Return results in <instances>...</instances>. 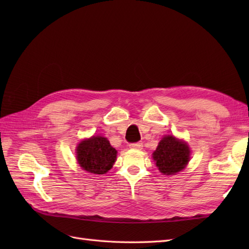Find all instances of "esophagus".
Wrapping results in <instances>:
<instances>
[{
	"instance_id": "esophagus-1",
	"label": "esophagus",
	"mask_w": 249,
	"mask_h": 249,
	"mask_svg": "<svg viewBox=\"0 0 249 249\" xmlns=\"http://www.w3.org/2000/svg\"><path fill=\"white\" fill-rule=\"evenodd\" d=\"M130 148H133V149H141L142 148V142H135V143H131V144H129Z\"/></svg>"
}]
</instances>
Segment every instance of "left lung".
<instances>
[{"label":"left lung","mask_w":249,"mask_h":249,"mask_svg":"<svg viewBox=\"0 0 249 249\" xmlns=\"http://www.w3.org/2000/svg\"><path fill=\"white\" fill-rule=\"evenodd\" d=\"M153 158L160 172L165 176H172L187 166L190 161V148L185 141L167 135L159 142Z\"/></svg>","instance_id":"8db88e82"}]
</instances>
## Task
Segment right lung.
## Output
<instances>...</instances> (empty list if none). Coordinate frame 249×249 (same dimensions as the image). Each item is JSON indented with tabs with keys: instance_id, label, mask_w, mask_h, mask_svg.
I'll use <instances>...</instances> for the list:
<instances>
[{
	"instance_id": "add662e5",
	"label": "right lung",
	"mask_w": 249,
	"mask_h": 249,
	"mask_svg": "<svg viewBox=\"0 0 249 249\" xmlns=\"http://www.w3.org/2000/svg\"><path fill=\"white\" fill-rule=\"evenodd\" d=\"M116 149L102 136L82 140L77 146V160L81 168L93 175L108 172L116 161Z\"/></svg>"
}]
</instances>
